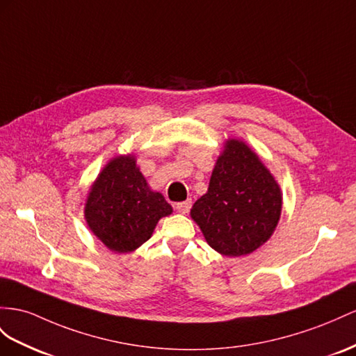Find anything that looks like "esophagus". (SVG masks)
Listing matches in <instances>:
<instances>
[{"label":"esophagus","instance_id":"1","mask_svg":"<svg viewBox=\"0 0 356 356\" xmlns=\"http://www.w3.org/2000/svg\"><path fill=\"white\" fill-rule=\"evenodd\" d=\"M191 206H193V202H191V200L188 198L186 202H180V203H177V204H176V209H177V212H179V213H188V212H189V209H191Z\"/></svg>","mask_w":356,"mask_h":356}]
</instances>
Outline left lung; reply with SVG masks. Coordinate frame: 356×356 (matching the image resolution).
Wrapping results in <instances>:
<instances>
[{
  "label": "left lung",
  "mask_w": 356,
  "mask_h": 356,
  "mask_svg": "<svg viewBox=\"0 0 356 356\" xmlns=\"http://www.w3.org/2000/svg\"><path fill=\"white\" fill-rule=\"evenodd\" d=\"M281 209V188L259 154L245 141L229 138L191 218L209 247L225 257H241L270 239Z\"/></svg>",
  "instance_id": "left-lung-1"
}]
</instances>
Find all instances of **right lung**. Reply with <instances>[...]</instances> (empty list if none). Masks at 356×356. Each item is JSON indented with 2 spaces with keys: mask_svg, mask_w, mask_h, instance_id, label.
Returning a JSON list of instances; mask_svg holds the SVG:
<instances>
[{
  "mask_svg": "<svg viewBox=\"0 0 356 356\" xmlns=\"http://www.w3.org/2000/svg\"><path fill=\"white\" fill-rule=\"evenodd\" d=\"M171 213L167 200L149 186L134 153L106 162L91 184L84 206L91 233L118 254L140 248L152 238L161 218Z\"/></svg>",
  "mask_w": 356,
  "mask_h": 356,
  "instance_id": "right-lung-1",
  "label": "right lung"
}]
</instances>
